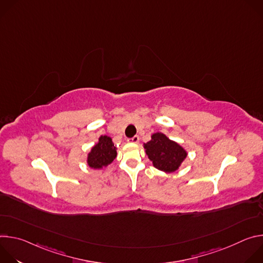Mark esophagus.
Listing matches in <instances>:
<instances>
[{
    "mask_svg": "<svg viewBox=\"0 0 263 263\" xmlns=\"http://www.w3.org/2000/svg\"><path fill=\"white\" fill-rule=\"evenodd\" d=\"M138 141H139V137L137 135H135L134 137L128 139V142H130V143H137Z\"/></svg>",
    "mask_w": 263,
    "mask_h": 263,
    "instance_id": "34e87169",
    "label": "esophagus"
}]
</instances>
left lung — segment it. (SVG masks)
<instances>
[{
    "label": "left lung",
    "mask_w": 263,
    "mask_h": 263,
    "mask_svg": "<svg viewBox=\"0 0 263 263\" xmlns=\"http://www.w3.org/2000/svg\"><path fill=\"white\" fill-rule=\"evenodd\" d=\"M143 147L153 166L167 174L178 171L189 154L181 144L161 132L152 134L151 140L143 143Z\"/></svg>",
    "instance_id": "8db88e82"
}]
</instances>
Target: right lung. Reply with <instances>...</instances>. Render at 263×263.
I'll return each instance as SVG.
<instances>
[{
    "mask_svg": "<svg viewBox=\"0 0 263 263\" xmlns=\"http://www.w3.org/2000/svg\"><path fill=\"white\" fill-rule=\"evenodd\" d=\"M117 149L112 138L107 135H101L98 142L91 146L87 153L86 162L90 168L103 170L114 162L117 158Z\"/></svg>",
    "mask_w": 263,
    "mask_h": 263,
    "instance_id": "obj_1",
    "label": "right lung"
}]
</instances>
